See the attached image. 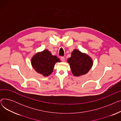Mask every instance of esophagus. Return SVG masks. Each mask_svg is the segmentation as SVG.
<instances>
[{
  "label": "esophagus",
  "instance_id": "obj_1",
  "mask_svg": "<svg viewBox=\"0 0 121 121\" xmlns=\"http://www.w3.org/2000/svg\"><path fill=\"white\" fill-rule=\"evenodd\" d=\"M61 60H62V61L64 62L65 61V57H61Z\"/></svg>",
  "mask_w": 121,
  "mask_h": 121
}]
</instances>
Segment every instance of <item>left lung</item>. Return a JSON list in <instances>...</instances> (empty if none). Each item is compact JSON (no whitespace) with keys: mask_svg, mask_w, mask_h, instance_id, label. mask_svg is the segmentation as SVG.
Here are the masks:
<instances>
[{"mask_svg":"<svg viewBox=\"0 0 121 121\" xmlns=\"http://www.w3.org/2000/svg\"><path fill=\"white\" fill-rule=\"evenodd\" d=\"M67 62L75 77H79L86 74L93 64V60L89 56L76 49L73 50L71 57L68 58Z\"/></svg>","mask_w":121,"mask_h":121,"instance_id":"obj_1","label":"left lung"}]
</instances>
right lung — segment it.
<instances>
[{
	"label": "right lung",
	"mask_w": 121,
	"mask_h": 121,
	"mask_svg": "<svg viewBox=\"0 0 121 121\" xmlns=\"http://www.w3.org/2000/svg\"><path fill=\"white\" fill-rule=\"evenodd\" d=\"M60 62L56 56L52 55L48 50L35 54L31 59V65L35 70L43 77H48L53 72L55 63Z\"/></svg>",
	"instance_id": "add662e5"
}]
</instances>
